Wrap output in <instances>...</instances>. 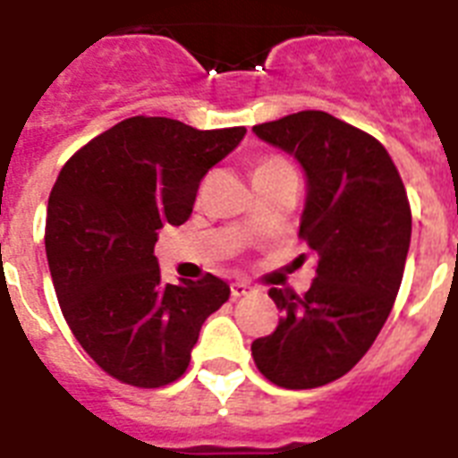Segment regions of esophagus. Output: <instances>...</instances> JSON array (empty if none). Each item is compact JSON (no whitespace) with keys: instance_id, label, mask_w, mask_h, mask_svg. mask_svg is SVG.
Masks as SVG:
<instances>
[{"instance_id":"esophagus-1","label":"esophagus","mask_w":458,"mask_h":458,"mask_svg":"<svg viewBox=\"0 0 458 458\" xmlns=\"http://www.w3.org/2000/svg\"><path fill=\"white\" fill-rule=\"evenodd\" d=\"M251 293L250 283H244V280H235L233 285H230V294H233V300H240L244 294Z\"/></svg>"}]
</instances>
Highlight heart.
I'll list each match as a JSON object with an SVG mask.
<instances>
[{
	"mask_svg": "<svg viewBox=\"0 0 458 458\" xmlns=\"http://www.w3.org/2000/svg\"><path fill=\"white\" fill-rule=\"evenodd\" d=\"M278 165H287L283 158L278 157H268V158H261L257 164V168H254V173L257 171H268V168H278Z\"/></svg>",
	"mask_w": 458,
	"mask_h": 458,
	"instance_id": "obj_1",
	"label": "heart"
}]
</instances>
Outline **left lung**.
Masks as SVG:
<instances>
[{
  "label": "left lung",
  "mask_w": 458,
  "mask_h": 458,
  "mask_svg": "<svg viewBox=\"0 0 458 458\" xmlns=\"http://www.w3.org/2000/svg\"><path fill=\"white\" fill-rule=\"evenodd\" d=\"M306 173L300 237L316 257L309 293L271 287L283 318L251 342L257 369L285 390H309L361 361L397 300L411 242V208L390 154L326 111L254 125Z\"/></svg>",
  "instance_id": "8db88e82"
}]
</instances>
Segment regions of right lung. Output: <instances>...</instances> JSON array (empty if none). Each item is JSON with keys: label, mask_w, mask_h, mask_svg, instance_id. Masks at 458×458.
<instances>
[{"label": "right lung", "mask_w": 458, "mask_h": 458, "mask_svg": "<svg viewBox=\"0 0 458 458\" xmlns=\"http://www.w3.org/2000/svg\"><path fill=\"white\" fill-rule=\"evenodd\" d=\"M244 132L125 118L78 149L54 182L45 250L61 311L121 383L149 390L178 380L201 323L228 301L230 287L211 273L161 283L154 244L157 230L190 218L201 178Z\"/></svg>", "instance_id": "obj_1"}]
</instances>
